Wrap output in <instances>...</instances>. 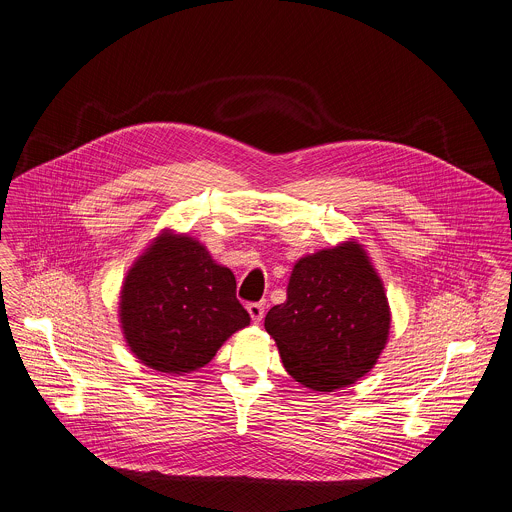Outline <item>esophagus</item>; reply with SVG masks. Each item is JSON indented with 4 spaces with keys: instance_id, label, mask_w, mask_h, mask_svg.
I'll return each mask as SVG.
<instances>
[{
    "instance_id": "esophagus-1",
    "label": "esophagus",
    "mask_w": 512,
    "mask_h": 512,
    "mask_svg": "<svg viewBox=\"0 0 512 512\" xmlns=\"http://www.w3.org/2000/svg\"><path fill=\"white\" fill-rule=\"evenodd\" d=\"M247 312H249L251 320L255 324H259L263 320V316H265V304L263 302H251V304H247Z\"/></svg>"
}]
</instances>
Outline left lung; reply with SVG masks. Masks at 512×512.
<instances>
[{
  "mask_svg": "<svg viewBox=\"0 0 512 512\" xmlns=\"http://www.w3.org/2000/svg\"><path fill=\"white\" fill-rule=\"evenodd\" d=\"M265 330L288 375L310 391L334 393L367 375L389 341L391 308L363 245L349 239L300 257Z\"/></svg>",
  "mask_w": 512,
  "mask_h": 512,
  "instance_id": "left-lung-1",
  "label": "left lung"
}]
</instances>
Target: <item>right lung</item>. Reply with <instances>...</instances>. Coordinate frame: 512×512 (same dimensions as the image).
<instances>
[{
	"instance_id": "1",
	"label": "right lung",
	"mask_w": 512,
	"mask_h": 512,
	"mask_svg": "<svg viewBox=\"0 0 512 512\" xmlns=\"http://www.w3.org/2000/svg\"><path fill=\"white\" fill-rule=\"evenodd\" d=\"M249 320L228 267L218 265L198 239L172 229H163L137 257L119 292V324L129 351L167 375L208 365Z\"/></svg>"
}]
</instances>
